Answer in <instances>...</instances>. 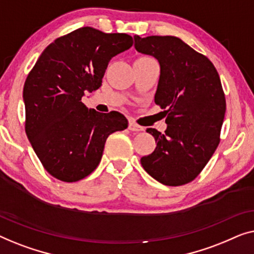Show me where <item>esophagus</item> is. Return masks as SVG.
<instances>
[{
    "label": "esophagus",
    "instance_id": "obj_1",
    "mask_svg": "<svg viewBox=\"0 0 254 254\" xmlns=\"http://www.w3.org/2000/svg\"><path fill=\"white\" fill-rule=\"evenodd\" d=\"M128 130L139 132V131H144V127L138 126V124L134 123V122H130V123H128Z\"/></svg>",
    "mask_w": 254,
    "mask_h": 254
}]
</instances>
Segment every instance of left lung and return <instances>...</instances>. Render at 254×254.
<instances>
[{"mask_svg": "<svg viewBox=\"0 0 254 254\" xmlns=\"http://www.w3.org/2000/svg\"><path fill=\"white\" fill-rule=\"evenodd\" d=\"M134 48L160 64L154 101L164 109L167 128L149 127L155 139L152 154L141 166L160 183L180 187L193 181L220 142L226 98L219 73L205 55L180 38L134 35Z\"/></svg>", "mask_w": 254, "mask_h": 254, "instance_id": "8db88e82", "label": "left lung"}]
</instances>
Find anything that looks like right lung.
Segmentation results:
<instances>
[{
	"label": "right lung",
	"instance_id": "1",
	"mask_svg": "<svg viewBox=\"0 0 254 254\" xmlns=\"http://www.w3.org/2000/svg\"><path fill=\"white\" fill-rule=\"evenodd\" d=\"M133 44L126 33L81 27L42 52L24 85L25 131L35 154L53 177L77 182L101 161L107 138L127 127L123 114H102L81 102L96 91L109 61Z\"/></svg>",
	"mask_w": 254,
	"mask_h": 254
}]
</instances>
